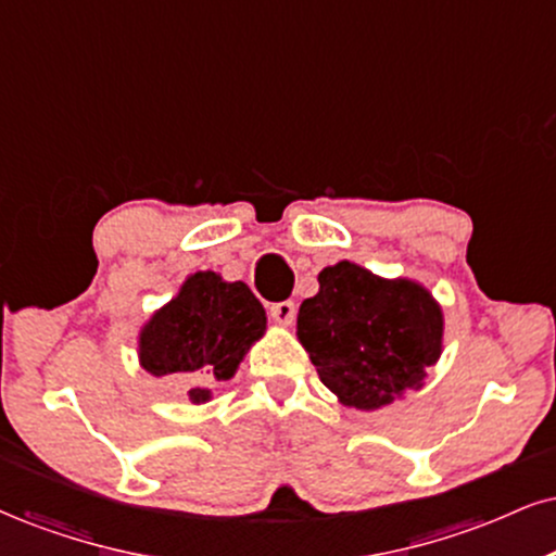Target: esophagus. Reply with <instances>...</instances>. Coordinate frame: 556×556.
Returning a JSON list of instances; mask_svg holds the SVG:
<instances>
[{"label":"esophagus","mask_w":556,"mask_h":556,"mask_svg":"<svg viewBox=\"0 0 556 556\" xmlns=\"http://www.w3.org/2000/svg\"><path fill=\"white\" fill-rule=\"evenodd\" d=\"M270 317L276 325L289 327L293 317H296V306H293V301H276V304L270 306Z\"/></svg>","instance_id":"1"}]
</instances>
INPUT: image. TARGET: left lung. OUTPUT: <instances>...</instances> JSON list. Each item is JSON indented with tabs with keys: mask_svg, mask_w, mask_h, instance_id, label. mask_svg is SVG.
Wrapping results in <instances>:
<instances>
[{
	"mask_svg": "<svg viewBox=\"0 0 556 556\" xmlns=\"http://www.w3.org/2000/svg\"><path fill=\"white\" fill-rule=\"evenodd\" d=\"M299 306L296 338L345 407H387L420 389L443 353V309L413 278H381L340 260Z\"/></svg>",
	"mask_w": 556,
	"mask_h": 556,
	"instance_id": "obj_1",
	"label": "left lung"
}]
</instances>
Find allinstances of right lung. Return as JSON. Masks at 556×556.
<instances>
[{
	"label": "right lung",
	"mask_w": 556,
	"mask_h": 556,
	"mask_svg": "<svg viewBox=\"0 0 556 556\" xmlns=\"http://www.w3.org/2000/svg\"><path fill=\"white\" fill-rule=\"evenodd\" d=\"M265 327V309L250 286L198 270L141 327L139 363L156 379L193 374L203 387L190 389L188 400L203 404L211 400L208 383L229 381Z\"/></svg>",
	"instance_id": "add662e5"
}]
</instances>
